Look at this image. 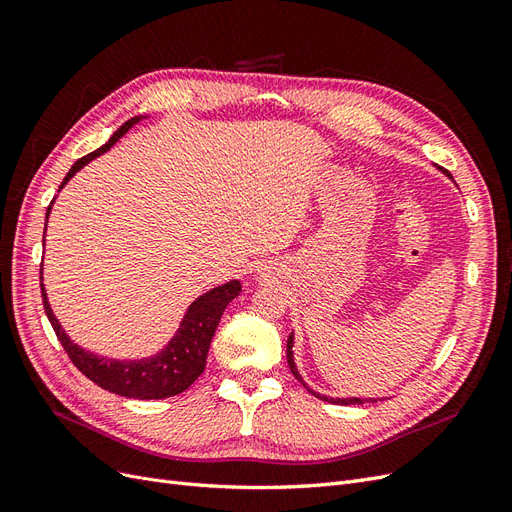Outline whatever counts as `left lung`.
I'll list each match as a JSON object with an SVG mask.
<instances>
[{
  "mask_svg": "<svg viewBox=\"0 0 512 512\" xmlns=\"http://www.w3.org/2000/svg\"><path fill=\"white\" fill-rule=\"evenodd\" d=\"M440 170H442V173H444L448 179H451V175H448L444 168H440ZM286 359H288V365H290V371L294 374V378H297L309 393L316 395V397L322 399V401H329V404H337V406H363V404H374V401L384 399V397H331V395H322V393L314 391L312 386H309V384L303 380L301 371H299V367H297V361H294V331L290 333L288 342H286Z\"/></svg>",
  "mask_w": 512,
  "mask_h": 512,
  "instance_id": "1",
  "label": "left lung"
}]
</instances>
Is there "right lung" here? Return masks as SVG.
<instances>
[{
    "instance_id": "1",
    "label": "right lung",
    "mask_w": 512,
    "mask_h": 512,
    "mask_svg": "<svg viewBox=\"0 0 512 512\" xmlns=\"http://www.w3.org/2000/svg\"><path fill=\"white\" fill-rule=\"evenodd\" d=\"M149 115H136L128 119L123 126L108 138L100 149L87 153L85 158L76 160L72 168L68 170L66 179L61 181L59 190H64V185L79 173L83 166H87L91 160L100 158L102 153L111 149L119 138L126 134L130 128H134L138 121ZM55 198L51 200L49 209H46V222L53 209ZM46 235V228H44ZM44 245V239H42ZM42 271H40V288H42V303L44 312L49 316L53 329L59 337L61 346L68 352L72 363L79 367L83 374L102 386L104 391H111L121 397L132 399H164L183 393L188 386L203 374L207 363V352L211 346V339L215 335V329L222 320L224 309L232 299H237L241 294V282L230 280L226 284L215 286L194 299L179 322L175 335L151 356H141V359H113V356H102L98 352H91L83 348L81 344H74L70 335L61 327V322L53 314V307L46 297V288L42 284Z\"/></svg>"
}]
</instances>
